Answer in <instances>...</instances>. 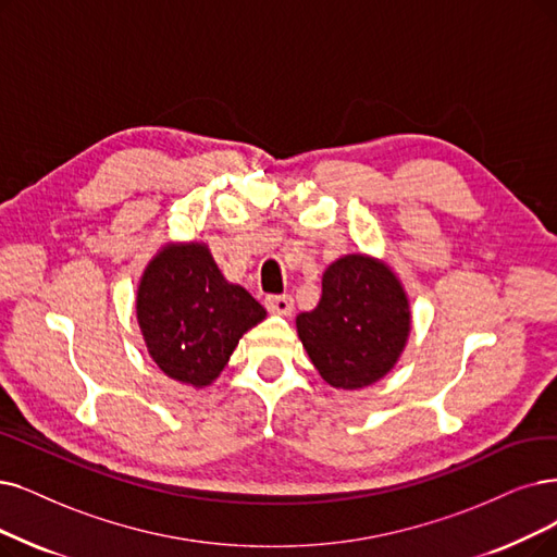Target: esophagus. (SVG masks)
Instances as JSON below:
<instances>
[{"label":"esophagus","instance_id":"1","mask_svg":"<svg viewBox=\"0 0 557 557\" xmlns=\"http://www.w3.org/2000/svg\"><path fill=\"white\" fill-rule=\"evenodd\" d=\"M264 308L270 310V313H276V315H290L293 308H295V301L290 295H267L264 297Z\"/></svg>","mask_w":557,"mask_h":557}]
</instances>
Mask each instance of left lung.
<instances>
[{
    "label": "left lung",
    "mask_w": 557,
    "mask_h": 557,
    "mask_svg": "<svg viewBox=\"0 0 557 557\" xmlns=\"http://www.w3.org/2000/svg\"><path fill=\"white\" fill-rule=\"evenodd\" d=\"M411 331L409 297L382 260L349 253L322 274L320 304L297 315V333L322 380L343 391L380 382Z\"/></svg>",
    "instance_id": "1"
}]
</instances>
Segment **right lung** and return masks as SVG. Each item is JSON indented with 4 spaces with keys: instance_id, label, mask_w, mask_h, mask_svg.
I'll use <instances>...</instances> for the list:
<instances>
[{
    "instance_id": "1",
    "label": "right lung",
    "mask_w": 557,
    "mask_h": 557,
    "mask_svg": "<svg viewBox=\"0 0 557 557\" xmlns=\"http://www.w3.org/2000/svg\"><path fill=\"white\" fill-rule=\"evenodd\" d=\"M267 310L228 283L201 242L166 244L139 281L137 320L148 354L171 380L210 386Z\"/></svg>"
}]
</instances>
